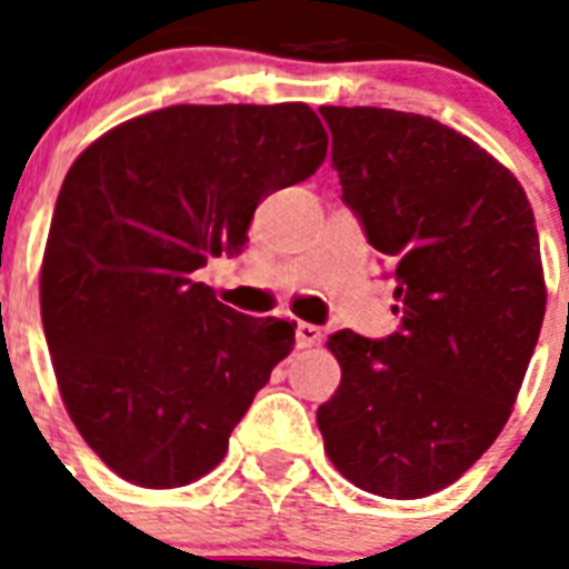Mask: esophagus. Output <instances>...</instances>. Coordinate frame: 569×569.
<instances>
[{
    "instance_id": "34e87169",
    "label": "esophagus",
    "mask_w": 569,
    "mask_h": 569,
    "mask_svg": "<svg viewBox=\"0 0 569 569\" xmlns=\"http://www.w3.org/2000/svg\"><path fill=\"white\" fill-rule=\"evenodd\" d=\"M295 337H298V346L301 348H312L319 346L325 333H321L319 325H310V321H298V328H295Z\"/></svg>"
}]
</instances>
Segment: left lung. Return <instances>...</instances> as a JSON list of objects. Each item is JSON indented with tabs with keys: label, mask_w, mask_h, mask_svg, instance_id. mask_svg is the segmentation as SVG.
I'll return each instance as SVG.
<instances>
[{
	"label": "left lung",
	"mask_w": 569,
	"mask_h": 569,
	"mask_svg": "<svg viewBox=\"0 0 569 569\" xmlns=\"http://www.w3.org/2000/svg\"><path fill=\"white\" fill-rule=\"evenodd\" d=\"M342 200L401 301L387 339L339 330L319 407L333 467L383 499L458 481L511 416L547 312L535 212L508 168L440 120L325 106Z\"/></svg>",
	"instance_id": "left-lung-1"
}]
</instances>
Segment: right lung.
I'll return each instance as SVG.
<instances>
[{
	"label": "right lung",
	"instance_id": "add662e5",
	"mask_svg": "<svg viewBox=\"0 0 569 569\" xmlns=\"http://www.w3.org/2000/svg\"><path fill=\"white\" fill-rule=\"evenodd\" d=\"M325 153L303 102L171 106L106 132L67 171L40 316L67 413L120 478H203L292 351L295 321L236 312L191 274L236 257L259 200Z\"/></svg>",
	"mask_w": 569,
	"mask_h": 569
}]
</instances>
